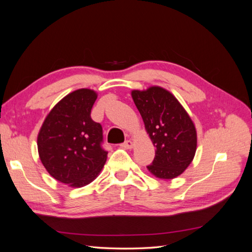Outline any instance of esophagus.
Listing matches in <instances>:
<instances>
[{
	"label": "esophagus",
	"instance_id": "34e87169",
	"mask_svg": "<svg viewBox=\"0 0 252 252\" xmlns=\"http://www.w3.org/2000/svg\"><path fill=\"white\" fill-rule=\"evenodd\" d=\"M132 146H133V144H132V142L130 140H127L123 144H121V147L122 148H125V149H131Z\"/></svg>",
	"mask_w": 252,
	"mask_h": 252
}]
</instances>
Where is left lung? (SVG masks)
Returning a JSON list of instances; mask_svg holds the SVG:
<instances>
[{
	"label": "left lung",
	"mask_w": 252,
	"mask_h": 252,
	"mask_svg": "<svg viewBox=\"0 0 252 252\" xmlns=\"http://www.w3.org/2000/svg\"><path fill=\"white\" fill-rule=\"evenodd\" d=\"M145 129L156 146L148 170L155 177L171 180L192 162L196 150V130L189 114L171 93L159 86L132 90Z\"/></svg>",
	"instance_id": "obj_1"
}]
</instances>
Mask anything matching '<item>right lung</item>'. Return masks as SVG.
<instances>
[{"mask_svg": "<svg viewBox=\"0 0 252 252\" xmlns=\"http://www.w3.org/2000/svg\"><path fill=\"white\" fill-rule=\"evenodd\" d=\"M96 97L91 89L72 91L50 110L37 134L42 164L52 178L68 186L89 184L107 158L102 126L90 117Z\"/></svg>", "mask_w": 252, "mask_h": 252, "instance_id": "add662e5", "label": "right lung"}]
</instances>
